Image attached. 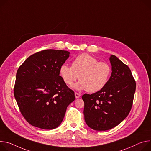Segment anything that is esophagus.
<instances>
[{"mask_svg": "<svg viewBox=\"0 0 151 151\" xmlns=\"http://www.w3.org/2000/svg\"><path fill=\"white\" fill-rule=\"evenodd\" d=\"M75 98H79L81 96V94L79 93H76V92L75 93Z\"/></svg>", "mask_w": 151, "mask_h": 151, "instance_id": "esophagus-1", "label": "esophagus"}]
</instances>
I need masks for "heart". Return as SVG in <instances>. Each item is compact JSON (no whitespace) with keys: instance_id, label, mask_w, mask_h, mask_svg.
Masks as SVG:
<instances>
[{"instance_id":"1","label":"heart","mask_w":151,"mask_h":151,"mask_svg":"<svg viewBox=\"0 0 151 151\" xmlns=\"http://www.w3.org/2000/svg\"><path fill=\"white\" fill-rule=\"evenodd\" d=\"M111 68L108 63L99 61L87 53H83L72 61V67L63 64L60 74L64 83L72 86L78 77L79 83L75 86L78 90H85L90 93L102 90L110 77Z\"/></svg>"}]
</instances>
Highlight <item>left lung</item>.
<instances>
[{
	"label": "left lung",
	"instance_id": "1",
	"mask_svg": "<svg viewBox=\"0 0 151 151\" xmlns=\"http://www.w3.org/2000/svg\"><path fill=\"white\" fill-rule=\"evenodd\" d=\"M112 73L106 86L91 94L82 96L87 125L96 131H106L118 125L129 114L136 88L128 66L115 55L109 58Z\"/></svg>",
	"mask_w": 151,
	"mask_h": 151
}]
</instances>
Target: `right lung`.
Instances as JSON below:
<instances>
[{"label":"right lung","mask_w":151,"mask_h":151,"mask_svg":"<svg viewBox=\"0 0 151 151\" xmlns=\"http://www.w3.org/2000/svg\"><path fill=\"white\" fill-rule=\"evenodd\" d=\"M69 54L63 50H42L18 68L14 94L22 116L31 125L44 129L57 128L67 107L75 99L74 91L60 75V68Z\"/></svg>","instance_id":"right-lung-1"}]
</instances>
